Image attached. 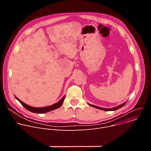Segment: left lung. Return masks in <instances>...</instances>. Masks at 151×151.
<instances>
[{
    "label": "left lung",
    "mask_w": 151,
    "mask_h": 151,
    "mask_svg": "<svg viewBox=\"0 0 151 151\" xmlns=\"http://www.w3.org/2000/svg\"><path fill=\"white\" fill-rule=\"evenodd\" d=\"M126 103H124L122 104H121L120 106H117V107H114V108H111V109H105V108H102V107H98V106H94V105H93V104H90L91 106L92 107H95V108H97V109H99L100 110H103V111H116L119 108H121V107H122V106H124L125 104Z\"/></svg>",
    "instance_id": "obj_1"
}]
</instances>
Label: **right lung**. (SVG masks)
<instances>
[{
  "label": "right lung",
  "mask_w": 151,
  "mask_h": 151,
  "mask_svg": "<svg viewBox=\"0 0 151 151\" xmlns=\"http://www.w3.org/2000/svg\"><path fill=\"white\" fill-rule=\"evenodd\" d=\"M16 99L19 101V103L22 104L25 108L32 112H33V113H37V114H44V113H47L48 112H50V111H53L54 109H58L59 108V107L62 105V104L63 103V101L64 100V99H65V96H64L58 103H55V104H54L51 106H47V107H32V106H30L26 104H25L24 103H23V101H21L19 99H18V98L16 97Z\"/></svg>",
  "instance_id": "right-lung-1"
}]
</instances>
